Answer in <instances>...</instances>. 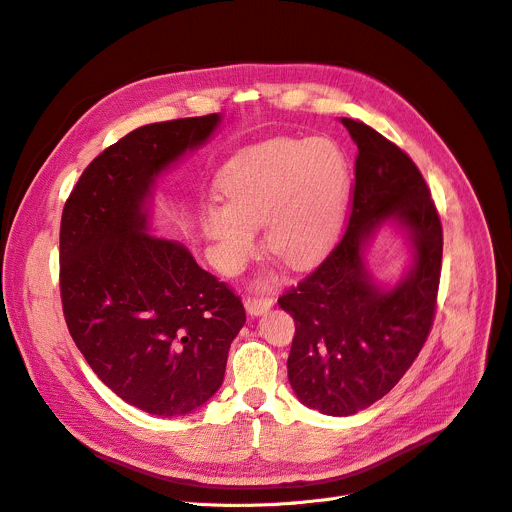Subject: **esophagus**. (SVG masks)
Returning <instances> with one entry per match:
<instances>
[{
  "mask_svg": "<svg viewBox=\"0 0 512 512\" xmlns=\"http://www.w3.org/2000/svg\"><path fill=\"white\" fill-rule=\"evenodd\" d=\"M274 305V299L272 297H248L244 307L246 311L250 313V316H262V313H266L270 307Z\"/></svg>",
  "mask_w": 512,
  "mask_h": 512,
  "instance_id": "esophagus-1",
  "label": "esophagus"
}]
</instances>
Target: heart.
I'll use <instances>...</instances> for the list:
<instances>
[{
	"mask_svg": "<svg viewBox=\"0 0 512 512\" xmlns=\"http://www.w3.org/2000/svg\"><path fill=\"white\" fill-rule=\"evenodd\" d=\"M350 164L328 139H279L244 149L225 164L219 192L201 217L217 268L238 272L256 248L262 225L264 248L291 270L318 264L342 227L350 199Z\"/></svg>",
	"mask_w": 512,
	"mask_h": 512,
	"instance_id": "obj_1",
	"label": "heart"
}]
</instances>
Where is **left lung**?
<instances>
[{
  "label": "left lung",
  "instance_id": "obj_1",
  "mask_svg": "<svg viewBox=\"0 0 512 512\" xmlns=\"http://www.w3.org/2000/svg\"><path fill=\"white\" fill-rule=\"evenodd\" d=\"M340 123L359 147L348 227L332 254L279 299L295 320L289 383L301 404L328 416L369 408L410 369L435 316L443 258L441 221L414 162L365 123ZM385 224L411 250L393 286L366 264Z\"/></svg>",
  "mask_w": 512,
  "mask_h": 512
}]
</instances>
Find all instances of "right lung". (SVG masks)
Returning <instances> with one entry per match:
<instances>
[{"instance_id":"add662e5","label":"right lung","mask_w":512,"mask_h":512,"mask_svg":"<svg viewBox=\"0 0 512 512\" xmlns=\"http://www.w3.org/2000/svg\"><path fill=\"white\" fill-rule=\"evenodd\" d=\"M221 121L215 112L135 129L84 170L61 217L69 334L106 387L153 416L207 404L246 324L240 297L182 242L149 233L157 178L205 145Z\"/></svg>"}]
</instances>
